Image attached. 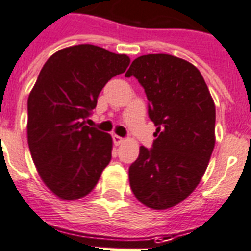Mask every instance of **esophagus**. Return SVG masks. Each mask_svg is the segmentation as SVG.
Masks as SVG:
<instances>
[{
    "label": "esophagus",
    "mask_w": 251,
    "mask_h": 251,
    "mask_svg": "<svg viewBox=\"0 0 251 251\" xmlns=\"http://www.w3.org/2000/svg\"><path fill=\"white\" fill-rule=\"evenodd\" d=\"M113 141H114V143L118 146V145H122V143L124 142V138H122V137L114 134V136H113Z\"/></svg>",
    "instance_id": "34e87169"
}]
</instances>
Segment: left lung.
<instances>
[{
	"label": "left lung",
	"instance_id": "left-lung-1",
	"mask_svg": "<svg viewBox=\"0 0 251 251\" xmlns=\"http://www.w3.org/2000/svg\"><path fill=\"white\" fill-rule=\"evenodd\" d=\"M126 76L136 77L157 128L151 149L140 147L129 166L130 189L142 204L168 209L196 189L215 147L216 108L201 72L170 54L141 55Z\"/></svg>",
	"mask_w": 251,
	"mask_h": 251
}]
</instances>
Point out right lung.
I'll return each mask as SVG.
<instances>
[{
	"label": "right lung",
	"mask_w": 251,
	"mask_h": 251,
	"mask_svg": "<svg viewBox=\"0 0 251 251\" xmlns=\"http://www.w3.org/2000/svg\"><path fill=\"white\" fill-rule=\"evenodd\" d=\"M130 59L93 44L58 50L40 71L27 99V143L42 180L55 196L89 194L111 160L113 140L85 124L111 77Z\"/></svg>",
	"instance_id": "obj_1"
}]
</instances>
